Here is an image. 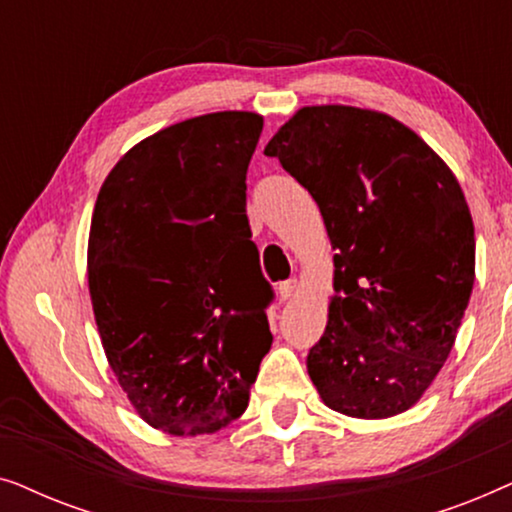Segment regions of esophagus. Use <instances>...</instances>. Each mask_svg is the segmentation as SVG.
Here are the masks:
<instances>
[{"label": "esophagus", "mask_w": 512, "mask_h": 512, "mask_svg": "<svg viewBox=\"0 0 512 512\" xmlns=\"http://www.w3.org/2000/svg\"><path fill=\"white\" fill-rule=\"evenodd\" d=\"M296 289H298L296 279H286V282H279L277 293H279V298H282V300H289L293 293H296Z\"/></svg>", "instance_id": "1"}]
</instances>
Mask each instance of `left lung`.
I'll use <instances>...</instances> for the list:
<instances>
[{"label":"left lung","instance_id":"1","mask_svg":"<svg viewBox=\"0 0 512 512\" xmlns=\"http://www.w3.org/2000/svg\"><path fill=\"white\" fill-rule=\"evenodd\" d=\"M305 186L335 254L328 324L307 373L328 408L382 419L419 401L452 352L475 279L459 181L377 111L305 107L265 146Z\"/></svg>","mask_w":512,"mask_h":512}]
</instances>
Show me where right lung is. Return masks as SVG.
I'll list each match as a JSON object with an SVG mask.
<instances>
[{
  "mask_svg": "<svg viewBox=\"0 0 512 512\" xmlns=\"http://www.w3.org/2000/svg\"><path fill=\"white\" fill-rule=\"evenodd\" d=\"M263 118L219 111L156 132L97 195L88 286L109 366L153 429L214 433L242 415L272 345L247 170Z\"/></svg>",
  "mask_w": 512,
  "mask_h": 512,
  "instance_id": "right-lung-1",
  "label": "right lung"
}]
</instances>
